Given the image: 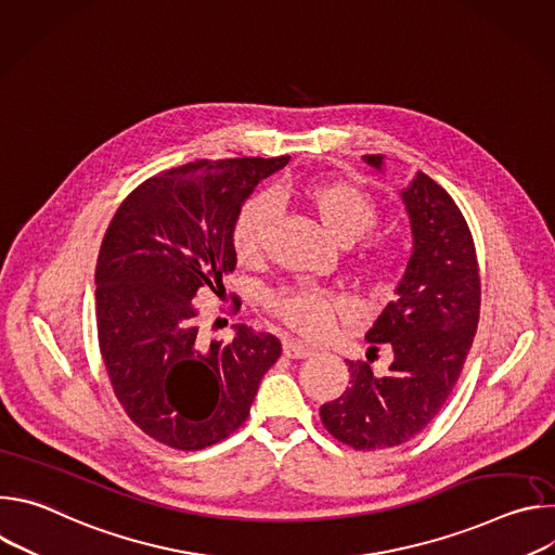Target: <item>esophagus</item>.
Wrapping results in <instances>:
<instances>
[{
    "label": "esophagus",
    "mask_w": 555,
    "mask_h": 555,
    "mask_svg": "<svg viewBox=\"0 0 555 555\" xmlns=\"http://www.w3.org/2000/svg\"><path fill=\"white\" fill-rule=\"evenodd\" d=\"M283 353H285L287 358H292V360H300V358L311 356V349L305 347V345L298 343V340H285V343H283Z\"/></svg>",
    "instance_id": "esophagus-1"
}]
</instances>
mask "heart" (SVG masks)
Wrapping results in <instances>:
<instances>
[{
  "label": "heart",
  "mask_w": 555,
  "mask_h": 555,
  "mask_svg": "<svg viewBox=\"0 0 555 555\" xmlns=\"http://www.w3.org/2000/svg\"><path fill=\"white\" fill-rule=\"evenodd\" d=\"M296 197L319 219L325 232L338 246H353L377 225L375 204L353 184L347 182H305L296 189ZM274 223V204L270 197H253L236 215L232 228V246L244 263L261 259L268 234ZM395 263L388 248H373L358 261L364 281L377 283ZM268 311L287 330L302 338H321L334 323L336 300L309 287H289L268 294Z\"/></svg>",
  "instance_id": "1"
}]
</instances>
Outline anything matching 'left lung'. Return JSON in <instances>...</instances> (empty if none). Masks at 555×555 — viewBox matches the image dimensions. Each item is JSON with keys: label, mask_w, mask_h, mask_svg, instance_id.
Returning <instances> with one entry per match:
<instances>
[{"label": "left lung", "mask_w": 555, "mask_h": 555, "mask_svg": "<svg viewBox=\"0 0 555 555\" xmlns=\"http://www.w3.org/2000/svg\"><path fill=\"white\" fill-rule=\"evenodd\" d=\"M384 171V155H364ZM413 250L366 340L390 345L392 362L375 375L369 362H349V386L321 406L325 428L356 450L400 446L422 433L441 411L477 334L481 281L469 228L454 199L417 171L400 191ZM377 351V347H371Z\"/></svg>", "instance_id": "1"}]
</instances>
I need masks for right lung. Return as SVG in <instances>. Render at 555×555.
I'll list each match as a JSON object with an SVG mask.
<instances>
[{
  "instance_id": "1",
  "label": "right lung",
  "mask_w": 555,
  "mask_h": 555,
  "mask_svg": "<svg viewBox=\"0 0 555 555\" xmlns=\"http://www.w3.org/2000/svg\"><path fill=\"white\" fill-rule=\"evenodd\" d=\"M289 157H234L142 182L116 210L96 263L99 345L131 422L176 450L225 439L250 415L281 343L234 325L204 343L197 305L236 266L232 228L257 184Z\"/></svg>"
}]
</instances>
